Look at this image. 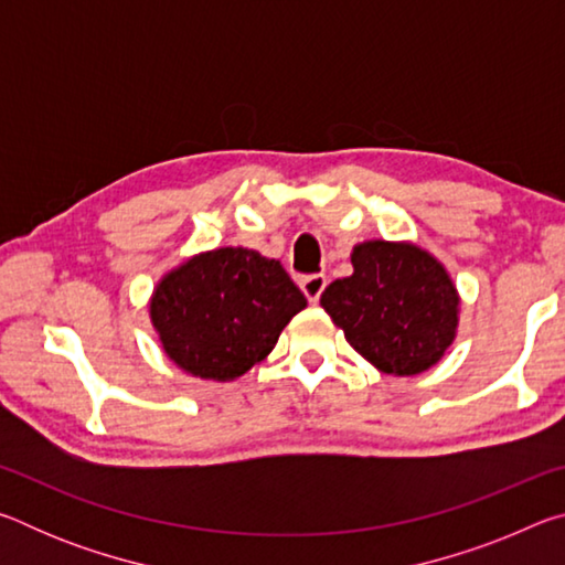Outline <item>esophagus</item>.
Instances as JSON below:
<instances>
[{"label":"esophagus","mask_w":565,"mask_h":565,"mask_svg":"<svg viewBox=\"0 0 565 565\" xmlns=\"http://www.w3.org/2000/svg\"><path fill=\"white\" fill-rule=\"evenodd\" d=\"M301 291L306 294V299H309L311 303H319L323 289H327V276L323 274H311V276H303V279L299 281Z\"/></svg>","instance_id":"1"}]
</instances>
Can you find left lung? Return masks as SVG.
Here are the masks:
<instances>
[{
  "mask_svg": "<svg viewBox=\"0 0 565 565\" xmlns=\"http://www.w3.org/2000/svg\"><path fill=\"white\" fill-rule=\"evenodd\" d=\"M353 274L321 294L347 341L384 374L414 376L444 356L456 333L458 294L431 254L411 244L366 242Z\"/></svg>",
  "mask_w": 565,
  "mask_h": 565,
  "instance_id": "left-lung-1",
  "label": "left lung"
}]
</instances>
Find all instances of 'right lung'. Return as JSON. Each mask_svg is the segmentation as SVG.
Masks as SVG:
<instances>
[{"label":"right lung","instance_id":"obj_1","mask_svg":"<svg viewBox=\"0 0 565 565\" xmlns=\"http://www.w3.org/2000/svg\"><path fill=\"white\" fill-rule=\"evenodd\" d=\"M306 306L284 266L252 248H216L161 279L151 321L169 359L199 379L246 374Z\"/></svg>","mask_w":565,"mask_h":565}]
</instances>
